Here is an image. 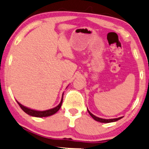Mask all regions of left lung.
Returning a JSON list of instances; mask_svg holds the SVG:
<instances>
[{"label": "left lung", "instance_id": "obj_1", "mask_svg": "<svg viewBox=\"0 0 149 149\" xmlns=\"http://www.w3.org/2000/svg\"><path fill=\"white\" fill-rule=\"evenodd\" d=\"M88 111L89 113H90V115L92 116V118L95 119V120L98 121V122H100V123H111V122H115V121H117L118 120L121 119L123 117H120V118H113V119H103V118H98L97 117V116H95V115H93V114L92 113L90 112V111L88 109Z\"/></svg>", "mask_w": 149, "mask_h": 149}]
</instances>
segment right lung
I'll return each instance as SVG.
<instances>
[{
	"mask_svg": "<svg viewBox=\"0 0 149 149\" xmlns=\"http://www.w3.org/2000/svg\"><path fill=\"white\" fill-rule=\"evenodd\" d=\"M63 95H64V94H63ZM62 101H63V96H62V99H61V100L60 104H59L57 107L53 108V109H49V110L43 111L32 110V109H29V108L24 107V106L22 105L21 104L19 103L17 101V104L19 105V107H21V109H22V110H23L25 113H26L27 114H29V115H30L31 116H35V117L41 118V117H47V116H52V115H53V114L55 113H57L61 107V104H62Z\"/></svg>",
	"mask_w": 149,
	"mask_h": 149,
	"instance_id": "right-lung-1",
	"label": "right lung"
}]
</instances>
